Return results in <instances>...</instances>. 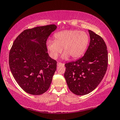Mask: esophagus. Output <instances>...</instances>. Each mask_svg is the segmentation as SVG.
Wrapping results in <instances>:
<instances>
[{"instance_id": "esophagus-1", "label": "esophagus", "mask_w": 120, "mask_h": 120, "mask_svg": "<svg viewBox=\"0 0 120 120\" xmlns=\"http://www.w3.org/2000/svg\"><path fill=\"white\" fill-rule=\"evenodd\" d=\"M64 66V64H62V63H60V62H58L57 63V66Z\"/></svg>"}]
</instances>
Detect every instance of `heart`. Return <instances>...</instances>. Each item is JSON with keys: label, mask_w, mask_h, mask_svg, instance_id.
<instances>
[{"label": "heart", "mask_w": 120, "mask_h": 120, "mask_svg": "<svg viewBox=\"0 0 120 120\" xmlns=\"http://www.w3.org/2000/svg\"><path fill=\"white\" fill-rule=\"evenodd\" d=\"M54 40L49 39L46 42L49 54L56 59L62 50V59L67 60L79 58L86 51L89 42V37L86 32L76 30H64L54 34Z\"/></svg>", "instance_id": "heart-1"}]
</instances>
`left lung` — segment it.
Returning a JSON list of instances; mask_svg holds the SVG:
<instances>
[{"mask_svg": "<svg viewBox=\"0 0 120 120\" xmlns=\"http://www.w3.org/2000/svg\"><path fill=\"white\" fill-rule=\"evenodd\" d=\"M90 41L83 56L65 64L68 86L72 92L83 95L93 91L103 79L107 70L108 54L105 42L100 36L89 30Z\"/></svg>", "mask_w": 120, "mask_h": 120, "instance_id": "left-lung-1", "label": "left lung"}]
</instances>
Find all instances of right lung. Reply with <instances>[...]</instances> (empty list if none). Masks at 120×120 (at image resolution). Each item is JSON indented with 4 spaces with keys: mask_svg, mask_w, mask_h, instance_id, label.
<instances>
[{
    "mask_svg": "<svg viewBox=\"0 0 120 120\" xmlns=\"http://www.w3.org/2000/svg\"><path fill=\"white\" fill-rule=\"evenodd\" d=\"M57 27L55 25L24 30L15 39L9 56L11 72L21 89L32 95L46 92L56 69L50 57L46 41Z\"/></svg>",
    "mask_w": 120,
    "mask_h": 120,
    "instance_id": "right-lung-1",
    "label": "right lung"
}]
</instances>
